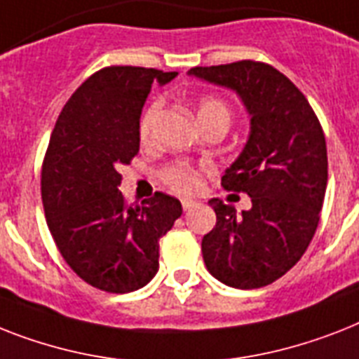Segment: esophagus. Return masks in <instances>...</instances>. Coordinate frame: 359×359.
<instances>
[{"label": "esophagus", "mask_w": 359, "mask_h": 359, "mask_svg": "<svg viewBox=\"0 0 359 359\" xmlns=\"http://www.w3.org/2000/svg\"><path fill=\"white\" fill-rule=\"evenodd\" d=\"M195 205H197V201L195 199H188V197H184V199H182V208L184 210H189L191 206H195Z\"/></svg>", "instance_id": "1"}]
</instances>
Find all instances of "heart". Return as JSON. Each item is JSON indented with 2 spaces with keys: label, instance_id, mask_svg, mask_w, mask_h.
Here are the masks:
<instances>
[{
  "label": "heart",
  "instance_id": "heart-1",
  "mask_svg": "<svg viewBox=\"0 0 359 359\" xmlns=\"http://www.w3.org/2000/svg\"><path fill=\"white\" fill-rule=\"evenodd\" d=\"M160 107H162V103L156 99L144 110L138 123L140 138H149L154 119L160 112ZM197 119H199L201 127L206 123H212V121H223V123L230 125L232 112H230L229 104L223 99L214 97V95H205V97H201L197 101ZM162 180L179 194H189L199 186V173H197L194 165L186 164V162H173V164L162 170Z\"/></svg>",
  "mask_w": 359,
  "mask_h": 359
}]
</instances>
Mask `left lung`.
I'll use <instances>...</instances> for the list:
<instances>
[{
    "instance_id": "8db88e82",
    "label": "left lung",
    "mask_w": 359,
    "mask_h": 359,
    "mask_svg": "<svg viewBox=\"0 0 359 359\" xmlns=\"http://www.w3.org/2000/svg\"><path fill=\"white\" fill-rule=\"evenodd\" d=\"M189 75L234 90L250 133L221 186L250 197L249 210L210 199L215 226L203 238L210 275L230 287L273 284L301 260L316 234L328 180L323 127L301 90L265 62L240 60Z\"/></svg>"
}]
</instances>
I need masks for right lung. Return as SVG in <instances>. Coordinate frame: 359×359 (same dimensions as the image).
Returning a JSON list of instances; mask_svg holds the SVG:
<instances>
[{"instance_id":"1","label":"right lung","mask_w":359,"mask_h":359,"mask_svg":"<svg viewBox=\"0 0 359 359\" xmlns=\"http://www.w3.org/2000/svg\"><path fill=\"white\" fill-rule=\"evenodd\" d=\"M177 72L109 66L64 104L42 164L49 232L66 264L109 293L144 287L158 271V240L182 214L180 201L156 191L127 206L119 168L140 151L138 123L153 84Z\"/></svg>"}]
</instances>
